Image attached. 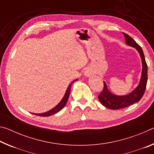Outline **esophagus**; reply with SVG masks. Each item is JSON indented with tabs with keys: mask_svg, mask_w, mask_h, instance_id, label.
Masks as SVG:
<instances>
[{
	"mask_svg": "<svg viewBox=\"0 0 154 154\" xmlns=\"http://www.w3.org/2000/svg\"><path fill=\"white\" fill-rule=\"evenodd\" d=\"M84 75H85L86 77H90V76H91V75H92V70H91L90 69H87L85 71V72H84Z\"/></svg>",
	"mask_w": 154,
	"mask_h": 154,
	"instance_id": "obj_1",
	"label": "esophagus"
}]
</instances>
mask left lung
Instances as JSON below:
<instances>
[{"mask_svg": "<svg viewBox=\"0 0 154 154\" xmlns=\"http://www.w3.org/2000/svg\"><path fill=\"white\" fill-rule=\"evenodd\" d=\"M123 35H124L125 40H126L127 45L136 48L137 50L139 51L140 58H141L143 64L142 75L139 84L136 89H134L129 94L125 96H117L110 92V91H109L107 89L106 83L104 82L103 90L98 96L99 101L105 107L110 109H113V110L123 109L135 103L139 102L143 97V94H144L147 82V65L146 63L145 56L142 48L128 35L124 32H123Z\"/></svg>", "mask_w": 154, "mask_h": 154, "instance_id": "8db88e82", "label": "left lung"}]
</instances>
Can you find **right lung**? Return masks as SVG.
<instances>
[{
    "instance_id": "right-lung-1",
    "label": "right lung",
    "mask_w": 154,
    "mask_h": 154,
    "mask_svg": "<svg viewBox=\"0 0 154 154\" xmlns=\"http://www.w3.org/2000/svg\"><path fill=\"white\" fill-rule=\"evenodd\" d=\"M75 81H77V79L74 80V81H72L71 84H69V86H68L67 90L66 91V93H65V94L63 98L62 99V100L60 101V103L58 104V105H56L55 107L53 108L52 109H51V110H49L48 111L45 112V113H33V114L36 115V116H41V117H48V116H52V115H54V114H55L56 113H58V111L62 110V109L64 107L65 105H66V104L67 101H68V99H69L70 92H71V88L72 83H73V82H75Z\"/></svg>"
}]
</instances>
